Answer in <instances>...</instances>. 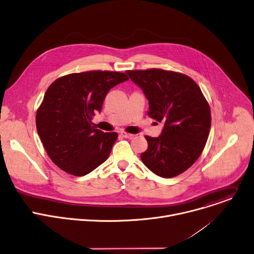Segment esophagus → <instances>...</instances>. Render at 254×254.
<instances>
[{
	"label": "esophagus",
	"mask_w": 254,
	"mask_h": 254,
	"mask_svg": "<svg viewBox=\"0 0 254 254\" xmlns=\"http://www.w3.org/2000/svg\"><path fill=\"white\" fill-rule=\"evenodd\" d=\"M120 134H121L123 137H125V138H128V139H132V138L134 137V135H133V134L127 133V132H125V131H121V132H120Z\"/></svg>",
	"instance_id": "1"
}]
</instances>
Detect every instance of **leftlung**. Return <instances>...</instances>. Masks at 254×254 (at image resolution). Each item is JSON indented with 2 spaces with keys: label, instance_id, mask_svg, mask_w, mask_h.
I'll list each match as a JSON object with an SVG mask.
<instances>
[{
  "label": "left lung",
  "instance_id": "8db88e82",
  "mask_svg": "<svg viewBox=\"0 0 254 254\" xmlns=\"http://www.w3.org/2000/svg\"><path fill=\"white\" fill-rule=\"evenodd\" d=\"M149 101L147 115L164 122L161 135L145 136L142 162L155 175L174 178L190 167L204 150L211 128V110L200 87L189 75L150 68L127 70Z\"/></svg>",
  "mask_w": 254,
  "mask_h": 254
}]
</instances>
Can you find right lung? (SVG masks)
Wrapping results in <instances>:
<instances>
[{
	"mask_svg": "<svg viewBox=\"0 0 254 254\" xmlns=\"http://www.w3.org/2000/svg\"><path fill=\"white\" fill-rule=\"evenodd\" d=\"M128 79L126 73L90 70L55 79L36 113V128L50 157L65 173L81 177L110 155L118 138L92 126L110 89Z\"/></svg>",
	"mask_w": 254,
	"mask_h": 254,
	"instance_id": "add662e5",
	"label": "right lung"
}]
</instances>
